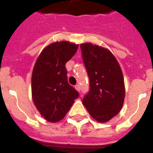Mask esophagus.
I'll return each mask as SVG.
<instances>
[{
	"label": "esophagus",
	"instance_id": "1",
	"mask_svg": "<svg viewBox=\"0 0 153 153\" xmlns=\"http://www.w3.org/2000/svg\"><path fill=\"white\" fill-rule=\"evenodd\" d=\"M75 89H76L77 91H81V87H80V86H79V84H78V85H76V86H75Z\"/></svg>",
	"mask_w": 153,
	"mask_h": 153
}]
</instances>
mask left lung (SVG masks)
<instances>
[{"mask_svg":"<svg viewBox=\"0 0 153 153\" xmlns=\"http://www.w3.org/2000/svg\"><path fill=\"white\" fill-rule=\"evenodd\" d=\"M80 47L90 82L82 104L92 117L105 122L116 116L123 105L125 84L121 67L109 50L90 43Z\"/></svg>","mask_w":153,"mask_h":153,"instance_id":"obj_1","label":"left lung"}]
</instances>
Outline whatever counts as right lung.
Returning <instances> with one entry per match:
<instances>
[{
	"label": "right lung",
	"instance_id": "obj_1",
	"mask_svg": "<svg viewBox=\"0 0 153 153\" xmlns=\"http://www.w3.org/2000/svg\"><path fill=\"white\" fill-rule=\"evenodd\" d=\"M78 47L67 41L55 42L42 51L36 62L32 76V99L48 121L62 120L79 96L68 83L65 67Z\"/></svg>",
	"mask_w": 153,
	"mask_h": 153
}]
</instances>
